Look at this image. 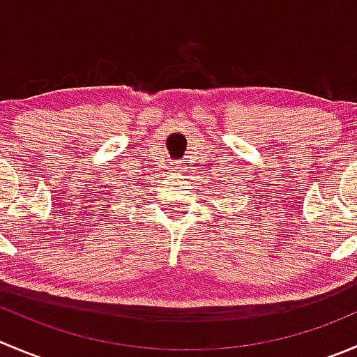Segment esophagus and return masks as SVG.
<instances>
[{"instance_id":"esophagus-1","label":"esophagus","mask_w":357,"mask_h":357,"mask_svg":"<svg viewBox=\"0 0 357 357\" xmlns=\"http://www.w3.org/2000/svg\"><path fill=\"white\" fill-rule=\"evenodd\" d=\"M178 169H179V171H185V162H178Z\"/></svg>"}]
</instances>
